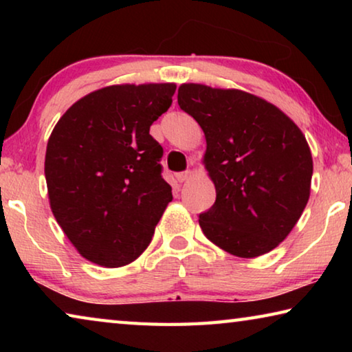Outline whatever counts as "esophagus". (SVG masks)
<instances>
[{
    "instance_id": "1",
    "label": "esophagus",
    "mask_w": 352,
    "mask_h": 352,
    "mask_svg": "<svg viewBox=\"0 0 352 352\" xmlns=\"http://www.w3.org/2000/svg\"><path fill=\"white\" fill-rule=\"evenodd\" d=\"M192 174H194L192 170H184V172H178V174H175V178H177V182H178V183H184V182H188L190 177H192Z\"/></svg>"
}]
</instances>
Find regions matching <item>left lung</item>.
Wrapping results in <instances>:
<instances>
[{"label": "left lung", "mask_w": 352, "mask_h": 352, "mask_svg": "<svg viewBox=\"0 0 352 352\" xmlns=\"http://www.w3.org/2000/svg\"><path fill=\"white\" fill-rule=\"evenodd\" d=\"M178 105L204 130V164L216 186V201L199 217L204 234L239 258L272 252L311 195L306 136L278 107L234 88L183 83Z\"/></svg>", "instance_id": "obj_1"}]
</instances>
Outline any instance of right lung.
<instances>
[{
	"mask_svg": "<svg viewBox=\"0 0 352 352\" xmlns=\"http://www.w3.org/2000/svg\"><path fill=\"white\" fill-rule=\"evenodd\" d=\"M175 83H124L93 91L58 119L45 157L57 223L83 258L127 265L144 252L172 200L163 147L148 133Z\"/></svg>",
	"mask_w": 352,
	"mask_h": 352,
	"instance_id": "right-lung-1",
	"label": "right lung"
}]
</instances>
